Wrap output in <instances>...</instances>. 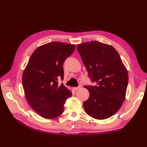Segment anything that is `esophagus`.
I'll return each instance as SVG.
<instances>
[{"label":"esophagus","mask_w":147,"mask_h":147,"mask_svg":"<svg viewBox=\"0 0 147 147\" xmlns=\"http://www.w3.org/2000/svg\"><path fill=\"white\" fill-rule=\"evenodd\" d=\"M81 88V86H79L78 87H74V88H73V90H74V91H77L78 90H79Z\"/></svg>","instance_id":"obj_1"}]
</instances>
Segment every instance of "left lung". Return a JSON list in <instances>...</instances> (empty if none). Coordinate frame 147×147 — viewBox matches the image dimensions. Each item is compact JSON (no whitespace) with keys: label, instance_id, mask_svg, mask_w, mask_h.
<instances>
[{"label":"left lung","instance_id":"obj_1","mask_svg":"<svg viewBox=\"0 0 147 147\" xmlns=\"http://www.w3.org/2000/svg\"><path fill=\"white\" fill-rule=\"evenodd\" d=\"M77 50L95 86H85L90 96L83 102L86 113L96 119L114 115L125 100L128 73L113 47L97 41L83 43Z\"/></svg>","mask_w":147,"mask_h":147}]
</instances>
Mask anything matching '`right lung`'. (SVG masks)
<instances>
[{
  "mask_svg": "<svg viewBox=\"0 0 147 147\" xmlns=\"http://www.w3.org/2000/svg\"><path fill=\"white\" fill-rule=\"evenodd\" d=\"M74 49V45L52 42L39 47L31 55L22 82L27 101L43 117L53 119L61 115L65 101L72 96L59 81L64 79L62 65Z\"/></svg>",
  "mask_w": 147,
  "mask_h": 147,
  "instance_id": "obj_1",
  "label": "right lung"
}]
</instances>
